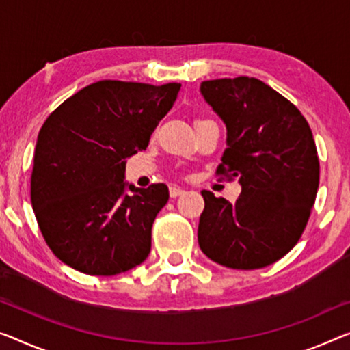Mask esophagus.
<instances>
[{
    "label": "esophagus",
    "instance_id": "obj_1",
    "mask_svg": "<svg viewBox=\"0 0 350 350\" xmlns=\"http://www.w3.org/2000/svg\"><path fill=\"white\" fill-rule=\"evenodd\" d=\"M169 192H170V197H178V196H181V193H185V189L176 185H172Z\"/></svg>",
    "mask_w": 350,
    "mask_h": 350
}]
</instances>
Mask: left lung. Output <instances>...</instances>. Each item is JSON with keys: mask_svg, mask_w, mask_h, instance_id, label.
<instances>
[{"mask_svg": "<svg viewBox=\"0 0 350 350\" xmlns=\"http://www.w3.org/2000/svg\"><path fill=\"white\" fill-rule=\"evenodd\" d=\"M200 90L227 125V148L216 175L238 180L233 205L203 191L198 244L231 269L266 267L299 243L319 187L313 133L297 107L260 79L203 81Z\"/></svg>", "mask_w": 350, "mask_h": 350, "instance_id": "left-lung-1", "label": "left lung"}]
</instances>
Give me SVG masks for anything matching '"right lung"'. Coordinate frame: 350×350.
<instances>
[{
  "instance_id": "right-lung-1",
  "label": "right lung",
  "mask_w": 350,
  "mask_h": 350,
  "mask_svg": "<svg viewBox=\"0 0 350 350\" xmlns=\"http://www.w3.org/2000/svg\"><path fill=\"white\" fill-rule=\"evenodd\" d=\"M180 88L103 79L48 116L34 150L31 203L62 262L89 275H116L148 256L169 187L153 183L126 192L125 159L147 148Z\"/></svg>"
}]
</instances>
